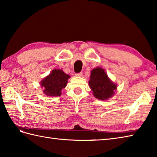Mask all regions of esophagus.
I'll list each match as a JSON object with an SVG mask.
<instances>
[{
  "label": "esophagus",
  "instance_id": "esophagus-1",
  "mask_svg": "<svg viewBox=\"0 0 157 157\" xmlns=\"http://www.w3.org/2000/svg\"><path fill=\"white\" fill-rule=\"evenodd\" d=\"M75 75L78 76V77H82L83 76V73L82 72L81 73H76Z\"/></svg>",
  "mask_w": 157,
  "mask_h": 157
}]
</instances>
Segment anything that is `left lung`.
I'll return each mask as SVG.
<instances>
[{
  "instance_id": "1",
  "label": "left lung",
  "mask_w": 157,
  "mask_h": 157,
  "mask_svg": "<svg viewBox=\"0 0 157 157\" xmlns=\"http://www.w3.org/2000/svg\"><path fill=\"white\" fill-rule=\"evenodd\" d=\"M88 84L94 97L101 101L113 97L117 88V85L109 78L105 70L100 67L91 71Z\"/></svg>"
}]
</instances>
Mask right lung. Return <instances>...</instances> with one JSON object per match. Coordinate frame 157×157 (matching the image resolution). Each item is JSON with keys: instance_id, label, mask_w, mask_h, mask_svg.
Masks as SVG:
<instances>
[{"instance_id": "1", "label": "right lung", "mask_w": 157, "mask_h": 157, "mask_svg": "<svg viewBox=\"0 0 157 157\" xmlns=\"http://www.w3.org/2000/svg\"><path fill=\"white\" fill-rule=\"evenodd\" d=\"M70 78V75L66 74L62 69H54L40 81L43 92L48 96H61L62 89L66 87Z\"/></svg>"}]
</instances>
